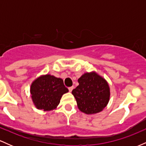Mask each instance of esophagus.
I'll use <instances>...</instances> for the list:
<instances>
[{
    "instance_id": "34e87169",
    "label": "esophagus",
    "mask_w": 146,
    "mask_h": 146,
    "mask_svg": "<svg viewBox=\"0 0 146 146\" xmlns=\"http://www.w3.org/2000/svg\"><path fill=\"white\" fill-rule=\"evenodd\" d=\"M73 89V87L71 86V87H68V90H69V92H71L72 90Z\"/></svg>"
}]
</instances>
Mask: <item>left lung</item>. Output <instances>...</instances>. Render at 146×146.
Listing matches in <instances>:
<instances>
[{"label": "left lung", "instance_id": "8db88e82", "mask_svg": "<svg viewBox=\"0 0 146 146\" xmlns=\"http://www.w3.org/2000/svg\"><path fill=\"white\" fill-rule=\"evenodd\" d=\"M72 90L79 110L88 115L101 112L110 100V88L104 78L95 72L86 73L78 79Z\"/></svg>", "mask_w": 146, "mask_h": 146}]
</instances>
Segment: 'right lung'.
<instances>
[{"label": "right lung", "mask_w": 146, "mask_h": 146, "mask_svg": "<svg viewBox=\"0 0 146 146\" xmlns=\"http://www.w3.org/2000/svg\"><path fill=\"white\" fill-rule=\"evenodd\" d=\"M68 92L61 78L44 75L38 78L31 84L30 93L32 101L39 110L49 111L56 109L62 96Z\"/></svg>", "instance_id": "obj_1"}]
</instances>
